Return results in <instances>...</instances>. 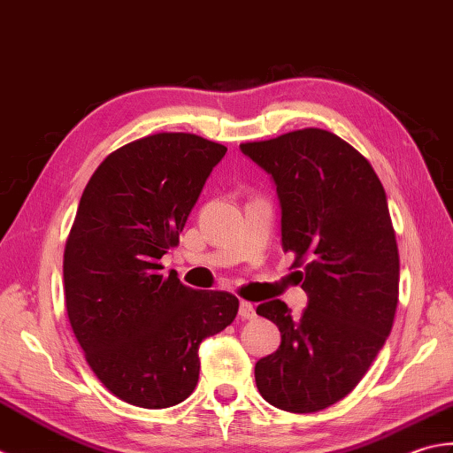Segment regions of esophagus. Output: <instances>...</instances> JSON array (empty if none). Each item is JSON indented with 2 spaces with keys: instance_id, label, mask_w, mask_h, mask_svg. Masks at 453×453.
I'll list each match as a JSON object with an SVG mask.
<instances>
[{
  "instance_id": "34e87169",
  "label": "esophagus",
  "mask_w": 453,
  "mask_h": 453,
  "mask_svg": "<svg viewBox=\"0 0 453 453\" xmlns=\"http://www.w3.org/2000/svg\"><path fill=\"white\" fill-rule=\"evenodd\" d=\"M238 315H240V319H244V320H252V319H256V309H254V304H252V303H248V301H240Z\"/></svg>"
}]
</instances>
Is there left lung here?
Here are the masks:
<instances>
[{"instance_id":"left-lung-1","label":"left lung","mask_w":453,"mask_h":453,"mask_svg":"<svg viewBox=\"0 0 453 453\" xmlns=\"http://www.w3.org/2000/svg\"><path fill=\"white\" fill-rule=\"evenodd\" d=\"M272 175L281 246L303 265L307 309L280 299L256 312L281 344L256 364L257 391L288 412H317L362 381L389 336L399 301V250L385 189L362 154L322 128L240 144Z\"/></svg>"}]
</instances>
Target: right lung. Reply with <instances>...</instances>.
Here are the masks:
<instances>
[{
  "mask_svg": "<svg viewBox=\"0 0 453 453\" xmlns=\"http://www.w3.org/2000/svg\"><path fill=\"white\" fill-rule=\"evenodd\" d=\"M226 149L189 133H158L109 154L81 193L64 250V297L91 372L142 409L186 401L199 381V344L238 312L226 291L162 275L180 233Z\"/></svg>",
  "mask_w": 453,
  "mask_h": 453,
  "instance_id": "obj_1",
  "label": "right lung"
}]
</instances>
